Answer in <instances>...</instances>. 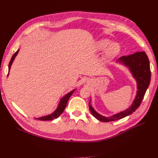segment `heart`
Masks as SVG:
<instances>
[{
    "label": "heart",
    "instance_id": "1",
    "mask_svg": "<svg viewBox=\"0 0 158 158\" xmlns=\"http://www.w3.org/2000/svg\"><path fill=\"white\" fill-rule=\"evenodd\" d=\"M95 49L97 51H103L104 59L110 61L114 59L119 54L121 47L118 44L113 43L107 39L100 40L95 44Z\"/></svg>",
    "mask_w": 158,
    "mask_h": 158
}]
</instances>
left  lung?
<instances>
[{"label":"left lung","mask_w":158,"mask_h":158,"mask_svg":"<svg viewBox=\"0 0 158 158\" xmlns=\"http://www.w3.org/2000/svg\"><path fill=\"white\" fill-rule=\"evenodd\" d=\"M118 61L130 70L133 77L135 78L137 82V93L136 98L132 104L125 111L114 114L111 117H104L97 113L94 109L89 102V108L93 115L102 122H110L119 120L125 117L139 107L141 102L145 95L146 90L149 86L151 79V71L150 67V62L146 52H136L131 55L123 56L118 59Z\"/></svg>","instance_id":"1"}]
</instances>
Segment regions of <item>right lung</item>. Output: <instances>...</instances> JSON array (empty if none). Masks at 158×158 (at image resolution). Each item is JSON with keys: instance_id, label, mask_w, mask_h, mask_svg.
Listing matches in <instances>:
<instances>
[{"instance_id": "obj_1", "label": "right lung", "mask_w": 158, "mask_h": 158, "mask_svg": "<svg viewBox=\"0 0 158 158\" xmlns=\"http://www.w3.org/2000/svg\"><path fill=\"white\" fill-rule=\"evenodd\" d=\"M18 52H19V49H18V51L12 56L11 60H10V63H9V64H8V70L9 71H10V70L11 65L13 63L14 59H15V57L16 56L17 54L18 53ZM8 74H9V73H8ZM74 91H75V89H73V91H71L70 92H69V94H66L65 96H64L63 98L60 99L58 107H57V108L56 109V110L53 113L49 114V115L44 116V117H39V118H36V119H38V120H40V121H51V120H52V119H54V118H58L64 111V109L66 108V104H67L69 99L70 98V97L71 96L72 94H73Z\"/></svg>"}]
</instances>
